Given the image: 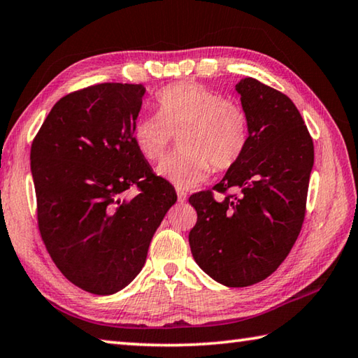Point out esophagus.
Returning <instances> with one entry per match:
<instances>
[{
    "label": "esophagus",
    "mask_w": 358,
    "mask_h": 358,
    "mask_svg": "<svg viewBox=\"0 0 358 358\" xmlns=\"http://www.w3.org/2000/svg\"><path fill=\"white\" fill-rule=\"evenodd\" d=\"M187 199H188L187 193L184 190H178V201L180 202V204H182V202H185Z\"/></svg>",
    "instance_id": "1"
}]
</instances>
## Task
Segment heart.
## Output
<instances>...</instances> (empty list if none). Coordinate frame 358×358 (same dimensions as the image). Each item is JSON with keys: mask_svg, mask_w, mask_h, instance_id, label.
<instances>
[{"mask_svg": "<svg viewBox=\"0 0 358 358\" xmlns=\"http://www.w3.org/2000/svg\"><path fill=\"white\" fill-rule=\"evenodd\" d=\"M157 115L134 123L132 138L141 156L159 160L173 136L184 151L160 162L157 174L179 190H192L210 176L212 168L227 170L248 145V120L240 107L218 93L194 84H176L162 90Z\"/></svg>", "mask_w": 358, "mask_h": 358, "instance_id": "1", "label": "heart"}]
</instances>
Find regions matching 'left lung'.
Returning <instances> with one entry per match:
<instances>
[{
    "label": "left lung",
    "mask_w": 358,
    "mask_h": 358,
    "mask_svg": "<svg viewBox=\"0 0 358 358\" xmlns=\"http://www.w3.org/2000/svg\"><path fill=\"white\" fill-rule=\"evenodd\" d=\"M248 120V145L213 187L238 196H190L198 221L188 234L194 262L226 287H248L279 268L301 232L313 141L299 110L284 93L254 78L235 85Z\"/></svg>",
    "instance_id": "8db88e82"
}]
</instances>
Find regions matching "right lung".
<instances>
[{
  "instance_id": "add662e5",
  "label": "right lung",
  "mask_w": 358,
  "mask_h": 358,
  "mask_svg": "<svg viewBox=\"0 0 358 358\" xmlns=\"http://www.w3.org/2000/svg\"><path fill=\"white\" fill-rule=\"evenodd\" d=\"M146 89L98 84L59 99L31 146L38 229L71 284L113 294L141 271L178 196L132 138ZM136 185L141 193L126 200Z\"/></svg>"
}]
</instances>
